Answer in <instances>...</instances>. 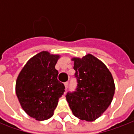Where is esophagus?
<instances>
[{
	"instance_id": "34e87169",
	"label": "esophagus",
	"mask_w": 134,
	"mask_h": 134,
	"mask_svg": "<svg viewBox=\"0 0 134 134\" xmlns=\"http://www.w3.org/2000/svg\"><path fill=\"white\" fill-rule=\"evenodd\" d=\"M64 85H65V89L67 90V88H68V85H69V83H68V82H65V83H64Z\"/></svg>"
}]
</instances>
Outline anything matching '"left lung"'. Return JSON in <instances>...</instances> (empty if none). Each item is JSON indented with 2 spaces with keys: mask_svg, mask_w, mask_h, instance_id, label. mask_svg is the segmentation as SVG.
<instances>
[{
  "mask_svg": "<svg viewBox=\"0 0 134 134\" xmlns=\"http://www.w3.org/2000/svg\"><path fill=\"white\" fill-rule=\"evenodd\" d=\"M71 60L78 86L76 91L67 94L66 99L74 116L92 122L111 104L115 90L114 80L105 64L93 55L88 53Z\"/></svg>",
  "mask_w": 134,
  "mask_h": 134,
  "instance_id": "left-lung-1",
  "label": "left lung"
}]
</instances>
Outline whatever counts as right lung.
Returning <instances> with one entry per match:
<instances>
[{
	"label": "right lung",
	"instance_id": "obj_1",
	"mask_svg": "<svg viewBox=\"0 0 134 134\" xmlns=\"http://www.w3.org/2000/svg\"><path fill=\"white\" fill-rule=\"evenodd\" d=\"M60 58V55L41 51L28 60L16 79L15 90L20 105L37 121L53 115L65 92V86L58 81V71L55 68Z\"/></svg>",
	"mask_w": 134,
	"mask_h": 134
}]
</instances>
